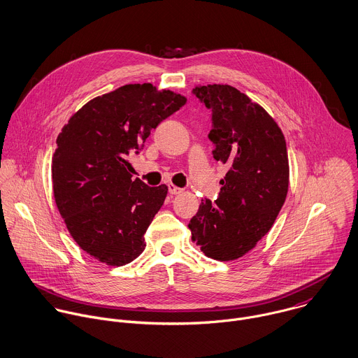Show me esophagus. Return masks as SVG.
I'll return each instance as SVG.
<instances>
[{
    "label": "esophagus",
    "mask_w": 358,
    "mask_h": 358,
    "mask_svg": "<svg viewBox=\"0 0 358 358\" xmlns=\"http://www.w3.org/2000/svg\"><path fill=\"white\" fill-rule=\"evenodd\" d=\"M168 190H169V193H171V194H180V193L183 192V189H180V187H178V186H175L173 183H169V185H168Z\"/></svg>",
    "instance_id": "1"
}]
</instances>
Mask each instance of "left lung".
Masks as SVG:
<instances>
[{
  "label": "left lung",
  "mask_w": 358,
  "mask_h": 358,
  "mask_svg": "<svg viewBox=\"0 0 358 358\" xmlns=\"http://www.w3.org/2000/svg\"><path fill=\"white\" fill-rule=\"evenodd\" d=\"M211 110L214 159L225 165L218 199H201L190 220L192 241L215 260H235L273 227L288 192V155L274 119L231 85L196 87Z\"/></svg>",
  "instance_id": "1"
}]
</instances>
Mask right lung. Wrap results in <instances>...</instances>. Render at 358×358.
Listing matches in <instances>:
<instances>
[{"instance_id":"1","label":"right lung","mask_w":358,"mask_h":358,"mask_svg":"<svg viewBox=\"0 0 358 358\" xmlns=\"http://www.w3.org/2000/svg\"><path fill=\"white\" fill-rule=\"evenodd\" d=\"M186 98L151 84H129L96 96L57 137L52 178L57 208L80 248L109 266H124L145 249L144 234L168 187L131 179L129 157Z\"/></svg>"}]
</instances>
